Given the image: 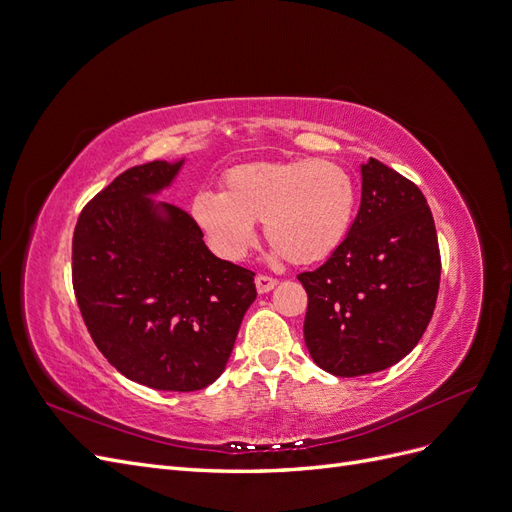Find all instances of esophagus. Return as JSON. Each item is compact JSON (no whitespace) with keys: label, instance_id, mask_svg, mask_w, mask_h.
Here are the masks:
<instances>
[{"label":"esophagus","instance_id":"34e87169","mask_svg":"<svg viewBox=\"0 0 512 512\" xmlns=\"http://www.w3.org/2000/svg\"><path fill=\"white\" fill-rule=\"evenodd\" d=\"M254 282H256V290L260 294H265V292H269V290H273L277 286L275 277H269V275H256Z\"/></svg>","mask_w":512,"mask_h":512}]
</instances>
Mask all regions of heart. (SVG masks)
<instances>
[{"label":"heart","mask_w":512,"mask_h":512,"mask_svg":"<svg viewBox=\"0 0 512 512\" xmlns=\"http://www.w3.org/2000/svg\"><path fill=\"white\" fill-rule=\"evenodd\" d=\"M356 211L348 170L327 160L250 162L222 177V194L198 192L192 220L222 260L245 258L262 222L267 241L290 265H314L344 243Z\"/></svg>","instance_id":"1"}]
</instances>
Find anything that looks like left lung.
<instances>
[{"label":"left lung","mask_w":512,"mask_h":512,"mask_svg":"<svg viewBox=\"0 0 512 512\" xmlns=\"http://www.w3.org/2000/svg\"><path fill=\"white\" fill-rule=\"evenodd\" d=\"M361 207L344 243L299 275L305 346L333 376L374 374L418 344L436 307L440 250L423 192L397 170L361 164Z\"/></svg>","instance_id":"1"}]
</instances>
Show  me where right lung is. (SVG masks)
<instances>
[{"label":"right lung","instance_id":"obj_1","mask_svg":"<svg viewBox=\"0 0 512 512\" xmlns=\"http://www.w3.org/2000/svg\"><path fill=\"white\" fill-rule=\"evenodd\" d=\"M185 160L128 168L81 211L72 284L87 331L123 376L158 391L220 378L256 299L254 273L209 252L188 213L158 203Z\"/></svg>","mask_w":512,"mask_h":512}]
</instances>
